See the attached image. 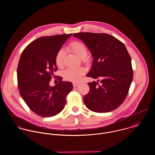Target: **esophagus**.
Returning a JSON list of instances; mask_svg holds the SVG:
<instances>
[{"label":"esophagus","instance_id":"obj_1","mask_svg":"<svg viewBox=\"0 0 155 155\" xmlns=\"http://www.w3.org/2000/svg\"><path fill=\"white\" fill-rule=\"evenodd\" d=\"M78 83H73V87H76L78 85Z\"/></svg>","mask_w":155,"mask_h":155}]
</instances>
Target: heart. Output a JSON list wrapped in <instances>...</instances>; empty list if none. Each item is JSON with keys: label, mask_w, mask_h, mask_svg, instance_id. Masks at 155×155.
I'll list each match as a JSON object with an SVG mask.
<instances>
[{"label": "heart", "mask_w": 155, "mask_h": 155, "mask_svg": "<svg viewBox=\"0 0 155 155\" xmlns=\"http://www.w3.org/2000/svg\"><path fill=\"white\" fill-rule=\"evenodd\" d=\"M68 49L73 52L79 58H82L84 62L87 63L88 58L86 56L87 54V49L85 45L79 41H73L68 45ZM65 57L64 50L60 49L55 57V64L58 67H61L63 64V61ZM86 70L83 67L68 68L64 70L63 73L64 79L67 81L76 82L80 81L81 78L85 74Z\"/></svg>", "instance_id": "1"}]
</instances>
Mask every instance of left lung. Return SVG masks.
<instances>
[{
  "label": "left lung",
  "instance_id": "left-lung-1",
  "mask_svg": "<svg viewBox=\"0 0 155 155\" xmlns=\"http://www.w3.org/2000/svg\"><path fill=\"white\" fill-rule=\"evenodd\" d=\"M73 36L86 45L92 55L87 76L98 79L88 84L89 91L84 97L85 106L97 113L115 110L124 101L133 81L131 59L125 45L106 33L81 32Z\"/></svg>",
  "mask_w": 155,
  "mask_h": 155
}]
</instances>
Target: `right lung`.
Instances as JSON below:
<instances>
[{
	"mask_svg": "<svg viewBox=\"0 0 155 155\" xmlns=\"http://www.w3.org/2000/svg\"><path fill=\"white\" fill-rule=\"evenodd\" d=\"M71 34L42 36L33 41L22 51L17 68L18 87L22 99L36 114L54 116L63 110L67 95L72 90L70 82L58 76V83L49 86L57 70L55 57Z\"/></svg>",
	"mask_w": 155,
	"mask_h": 155,
	"instance_id": "obj_1",
	"label": "right lung"
}]
</instances>
